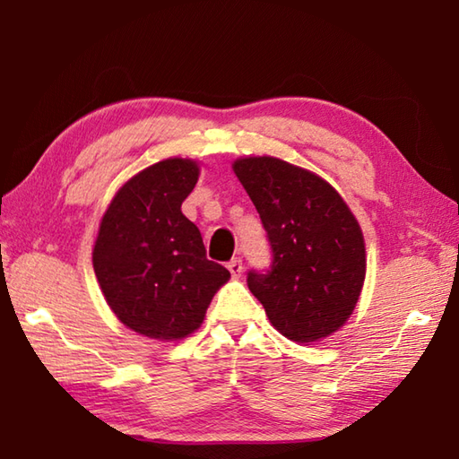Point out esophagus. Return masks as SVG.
Wrapping results in <instances>:
<instances>
[{"instance_id":"34e87169","label":"esophagus","mask_w":459,"mask_h":459,"mask_svg":"<svg viewBox=\"0 0 459 459\" xmlns=\"http://www.w3.org/2000/svg\"><path fill=\"white\" fill-rule=\"evenodd\" d=\"M227 269L230 271V274H232V277H235V279H238V277H240V274H243V261H240V258H238V256H235V258H232V261H229V264H227Z\"/></svg>"}]
</instances>
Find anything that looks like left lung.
<instances>
[{
	"mask_svg": "<svg viewBox=\"0 0 459 459\" xmlns=\"http://www.w3.org/2000/svg\"><path fill=\"white\" fill-rule=\"evenodd\" d=\"M232 170L273 253L269 271H248V289L287 339L329 337L361 295L368 258L359 222L329 182L279 158H238Z\"/></svg>",
	"mask_w": 459,
	"mask_h": 459,
	"instance_id": "1",
	"label": "left lung"
}]
</instances>
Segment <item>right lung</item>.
I'll return each instance as SVG.
<instances>
[{
    "mask_svg": "<svg viewBox=\"0 0 459 459\" xmlns=\"http://www.w3.org/2000/svg\"><path fill=\"white\" fill-rule=\"evenodd\" d=\"M198 180L188 158L148 166L124 185L91 253L110 309L132 331L177 341L195 333L230 273L208 261L201 230L180 206Z\"/></svg>",
    "mask_w": 459,
    "mask_h": 459,
    "instance_id": "right-lung-1",
    "label": "right lung"
}]
</instances>
